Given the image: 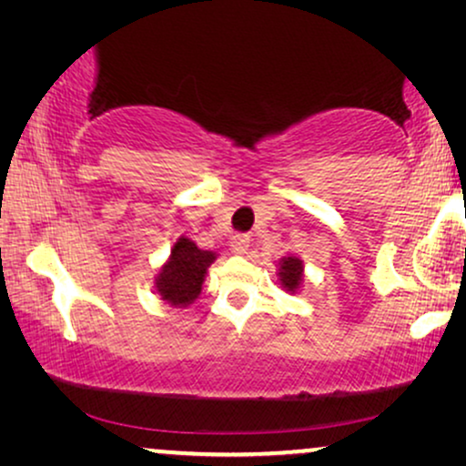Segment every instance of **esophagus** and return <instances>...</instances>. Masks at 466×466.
Listing matches in <instances>:
<instances>
[{
  "mask_svg": "<svg viewBox=\"0 0 466 466\" xmlns=\"http://www.w3.org/2000/svg\"><path fill=\"white\" fill-rule=\"evenodd\" d=\"M248 248H250V238L248 235H235V238L231 239V252L233 254H246Z\"/></svg>",
  "mask_w": 466,
  "mask_h": 466,
  "instance_id": "1",
  "label": "esophagus"
}]
</instances>
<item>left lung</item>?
<instances>
[{
    "instance_id": "8db88e82",
    "label": "left lung",
    "mask_w": 466,
    "mask_h": 466,
    "mask_svg": "<svg viewBox=\"0 0 466 466\" xmlns=\"http://www.w3.org/2000/svg\"><path fill=\"white\" fill-rule=\"evenodd\" d=\"M303 271L305 265L299 257H282L278 260V282L282 286V290L290 292V295H297L301 290L303 284Z\"/></svg>"
}]
</instances>
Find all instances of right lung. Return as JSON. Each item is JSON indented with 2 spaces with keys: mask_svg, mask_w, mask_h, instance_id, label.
I'll use <instances>...</instances> for the list:
<instances>
[{
  "mask_svg": "<svg viewBox=\"0 0 466 466\" xmlns=\"http://www.w3.org/2000/svg\"><path fill=\"white\" fill-rule=\"evenodd\" d=\"M218 258L212 250H201L193 239L180 238L171 248L169 258L165 260L155 278V289L165 303L171 308H188L201 295L206 282L208 267Z\"/></svg>",
  "mask_w": 466,
  "mask_h": 466,
  "instance_id": "right-lung-1",
  "label": "right lung"
}]
</instances>
